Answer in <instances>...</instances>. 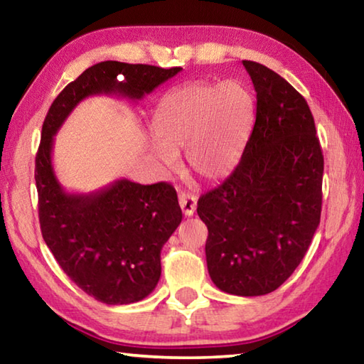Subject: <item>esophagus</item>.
I'll return each instance as SVG.
<instances>
[{
  "label": "esophagus",
  "instance_id": "esophagus-1",
  "mask_svg": "<svg viewBox=\"0 0 364 364\" xmlns=\"http://www.w3.org/2000/svg\"><path fill=\"white\" fill-rule=\"evenodd\" d=\"M178 200H180V207L183 213L186 215V217H191L196 212V207H197V197L191 193H180L178 196Z\"/></svg>",
  "mask_w": 364,
  "mask_h": 364
}]
</instances>
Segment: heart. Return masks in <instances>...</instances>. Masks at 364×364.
<instances>
[{"label": "heart", "instance_id": "obj_1", "mask_svg": "<svg viewBox=\"0 0 364 364\" xmlns=\"http://www.w3.org/2000/svg\"><path fill=\"white\" fill-rule=\"evenodd\" d=\"M255 117V100L241 82L199 83L165 95L154 110L159 141L154 154L167 167L184 149L188 168L204 180L225 178L236 167Z\"/></svg>", "mask_w": 364, "mask_h": 364}]
</instances>
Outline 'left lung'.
<instances>
[{
	"label": "left lung",
	"mask_w": 364,
	"mask_h": 364,
	"mask_svg": "<svg viewBox=\"0 0 364 364\" xmlns=\"http://www.w3.org/2000/svg\"><path fill=\"white\" fill-rule=\"evenodd\" d=\"M254 130L232 173L202 194L208 274L220 291L255 297L278 289L310 247L321 218L324 157L305 97L254 60Z\"/></svg>",
	"instance_id": "8db88e82"
}]
</instances>
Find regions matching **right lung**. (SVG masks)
Returning <instances> with one entry per match:
<instances>
[{
	"label": "right lung",
	"instance_id": "obj_1",
	"mask_svg": "<svg viewBox=\"0 0 364 364\" xmlns=\"http://www.w3.org/2000/svg\"><path fill=\"white\" fill-rule=\"evenodd\" d=\"M180 70L104 60L67 85L43 122L35 159L43 239L64 273L102 304H134L156 289L160 250L183 218L176 191L165 181L117 180L90 194L65 193L51 162L54 134L85 97L141 100Z\"/></svg>",
	"mask_w": 364,
	"mask_h": 364
}]
</instances>
